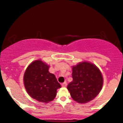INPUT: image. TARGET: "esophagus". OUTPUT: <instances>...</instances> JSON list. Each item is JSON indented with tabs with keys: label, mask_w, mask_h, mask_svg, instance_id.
<instances>
[{
	"label": "esophagus",
	"mask_w": 123,
	"mask_h": 123,
	"mask_svg": "<svg viewBox=\"0 0 123 123\" xmlns=\"http://www.w3.org/2000/svg\"><path fill=\"white\" fill-rule=\"evenodd\" d=\"M61 86H62V87H66V86H67V83H66V82H64V83H62Z\"/></svg>",
	"instance_id": "obj_1"
}]
</instances>
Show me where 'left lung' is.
I'll return each mask as SVG.
<instances>
[{"instance_id": "1", "label": "left lung", "mask_w": 123, "mask_h": 123, "mask_svg": "<svg viewBox=\"0 0 123 123\" xmlns=\"http://www.w3.org/2000/svg\"><path fill=\"white\" fill-rule=\"evenodd\" d=\"M73 81L67 88L73 100L83 104L95 98L102 89L101 72L94 64L87 62L79 63L72 68Z\"/></svg>"}]
</instances>
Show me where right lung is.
I'll return each instance as SVG.
<instances>
[{
    "label": "right lung",
    "mask_w": 123,
    "mask_h": 123,
    "mask_svg": "<svg viewBox=\"0 0 123 123\" xmlns=\"http://www.w3.org/2000/svg\"><path fill=\"white\" fill-rule=\"evenodd\" d=\"M49 66L41 60L29 65L24 76L26 91L32 98L39 102L47 103L53 101L61 88L55 76L49 72Z\"/></svg>",
    "instance_id": "1"
}]
</instances>
